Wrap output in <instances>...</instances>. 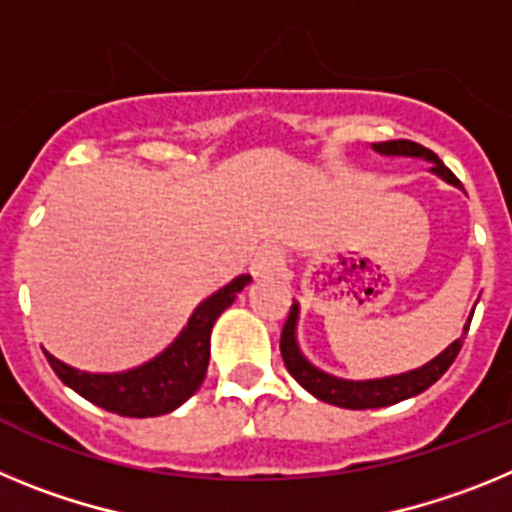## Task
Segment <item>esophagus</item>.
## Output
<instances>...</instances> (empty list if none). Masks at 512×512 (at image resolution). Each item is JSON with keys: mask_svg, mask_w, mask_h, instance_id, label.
<instances>
[{"mask_svg": "<svg viewBox=\"0 0 512 512\" xmlns=\"http://www.w3.org/2000/svg\"><path fill=\"white\" fill-rule=\"evenodd\" d=\"M277 271H279V251H277V248L266 246V248H261L256 256H253L251 274L256 279H269V277H274Z\"/></svg>", "mask_w": 512, "mask_h": 512, "instance_id": "esophagus-1", "label": "esophagus"}]
</instances>
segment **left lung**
Masks as SVG:
<instances>
[{"mask_svg":"<svg viewBox=\"0 0 512 512\" xmlns=\"http://www.w3.org/2000/svg\"><path fill=\"white\" fill-rule=\"evenodd\" d=\"M374 151L384 158H423L431 164V174H436L441 182L451 184L456 189H464L461 182L451 174L446 166H443L441 158L436 156L428 148L418 146L413 140H384V143H372ZM474 310L469 312L467 323L461 336L454 343L443 348L441 354L433 356L431 361H425L418 369H410V372L402 374H390V377H374V379H343L336 374L325 372L320 366L312 364L305 354H302L300 341H297V325H300V302H292V310H289V318L284 323L282 330V359L287 364V372L297 379V382L310 392L312 397L328 402V405H336V408L346 410H369V408H387V405H395V402L410 400V397L420 395L431 387L436 379H441V374L454 364L456 354H459L464 336H467L469 323H472Z\"/></svg>","mask_w":512,"mask_h":512,"instance_id":"obj_1","label":"left lung"}]
</instances>
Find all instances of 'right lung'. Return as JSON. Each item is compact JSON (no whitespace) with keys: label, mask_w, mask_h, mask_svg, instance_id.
<instances>
[{"label":"right lung","mask_w":512,"mask_h":512,"mask_svg":"<svg viewBox=\"0 0 512 512\" xmlns=\"http://www.w3.org/2000/svg\"><path fill=\"white\" fill-rule=\"evenodd\" d=\"M248 282L251 277L243 274L205 297L194 307L187 325L179 330V336L161 354L125 372H84L56 359L45 348L43 354L58 379L97 408L125 415V418L166 415L184 405L205 382L207 364H210L212 325L233 305Z\"/></svg>","instance_id":"obj_1"}]
</instances>
